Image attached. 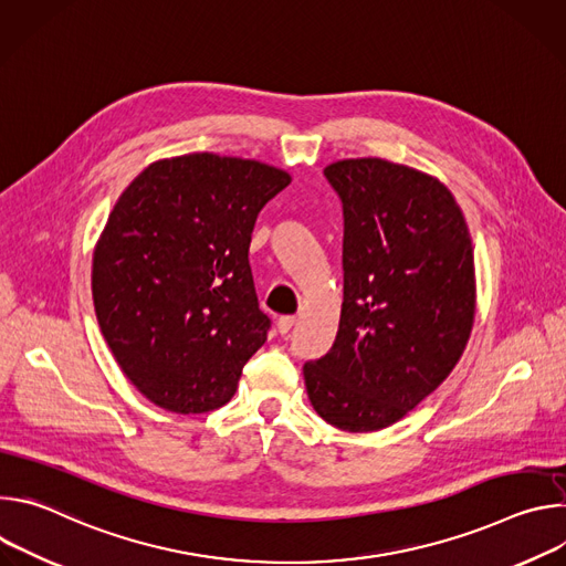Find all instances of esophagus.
<instances>
[{"label": "esophagus", "mask_w": 566, "mask_h": 566, "mask_svg": "<svg viewBox=\"0 0 566 566\" xmlns=\"http://www.w3.org/2000/svg\"><path fill=\"white\" fill-rule=\"evenodd\" d=\"M293 327H295V315H282V317L277 319V332H280L282 336H286Z\"/></svg>", "instance_id": "34e87169"}]
</instances>
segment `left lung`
<instances>
[{"label": "left lung", "instance_id": "1", "mask_svg": "<svg viewBox=\"0 0 566 566\" xmlns=\"http://www.w3.org/2000/svg\"><path fill=\"white\" fill-rule=\"evenodd\" d=\"M345 214L334 347L304 365L313 410L345 432L400 421L459 363L476 311L472 239L452 192L385 158L325 168Z\"/></svg>", "mask_w": 566, "mask_h": 566}]
</instances>
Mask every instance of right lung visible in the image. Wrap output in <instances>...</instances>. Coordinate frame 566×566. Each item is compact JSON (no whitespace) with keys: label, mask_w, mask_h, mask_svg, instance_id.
<instances>
[{"label":"right lung","mask_w":566,"mask_h":566,"mask_svg":"<svg viewBox=\"0 0 566 566\" xmlns=\"http://www.w3.org/2000/svg\"><path fill=\"white\" fill-rule=\"evenodd\" d=\"M291 175L210 151L160 158L118 197L94 249L101 332L132 385L177 415L212 412L266 343L249 264L260 210Z\"/></svg>","instance_id":"obj_1"}]
</instances>
